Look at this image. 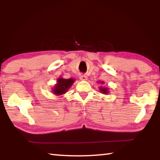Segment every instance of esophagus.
<instances>
[{
  "mask_svg": "<svg viewBox=\"0 0 160 160\" xmlns=\"http://www.w3.org/2000/svg\"><path fill=\"white\" fill-rule=\"evenodd\" d=\"M80 79L81 80H88V77L86 76V75H80Z\"/></svg>",
  "mask_w": 160,
  "mask_h": 160,
  "instance_id": "1",
  "label": "esophagus"
}]
</instances>
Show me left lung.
<instances>
[{
    "label": "left lung",
    "mask_w": 160,
    "mask_h": 160,
    "mask_svg": "<svg viewBox=\"0 0 160 160\" xmlns=\"http://www.w3.org/2000/svg\"><path fill=\"white\" fill-rule=\"evenodd\" d=\"M98 83L104 84V82H103V81H99ZM99 91L101 92V93H102V94H109V88H104V87H99Z\"/></svg>",
    "instance_id": "left-lung-1"
}]
</instances>
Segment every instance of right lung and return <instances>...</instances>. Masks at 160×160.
<instances>
[{"label":"right lung","instance_id":"obj_1","mask_svg":"<svg viewBox=\"0 0 160 160\" xmlns=\"http://www.w3.org/2000/svg\"><path fill=\"white\" fill-rule=\"evenodd\" d=\"M73 78L64 79L63 78H58L57 79V83L52 88V92L56 96H60L67 92L69 88L75 82Z\"/></svg>","mask_w":160,"mask_h":160}]
</instances>
